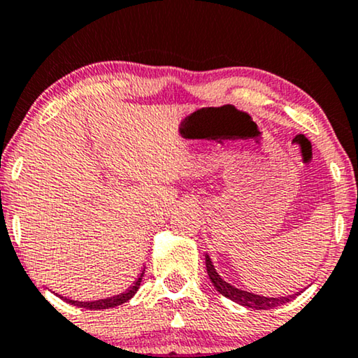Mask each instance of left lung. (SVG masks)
I'll use <instances>...</instances> for the list:
<instances>
[{"label":"left lung","mask_w":358,"mask_h":358,"mask_svg":"<svg viewBox=\"0 0 358 358\" xmlns=\"http://www.w3.org/2000/svg\"><path fill=\"white\" fill-rule=\"evenodd\" d=\"M205 264H206V272H208V277H210V280H212L213 287L217 288V290L220 292L223 296L230 299L231 302L243 305V307H248L253 310H268V308L280 307V305L290 302V300H294L295 296L299 295V292H296V294H294V295L278 296V299H273V296H262V295L250 294V292L240 290V288H236L234 285H230L228 282H225V280H223L220 275L217 273V270H215V266L208 255H205Z\"/></svg>","instance_id":"8db88e82"}]
</instances>
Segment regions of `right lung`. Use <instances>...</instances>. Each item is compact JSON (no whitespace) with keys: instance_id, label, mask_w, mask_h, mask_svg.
I'll use <instances>...</instances> for the list:
<instances>
[{"instance_id":"1","label":"right lung","mask_w":358,"mask_h":358,"mask_svg":"<svg viewBox=\"0 0 358 358\" xmlns=\"http://www.w3.org/2000/svg\"><path fill=\"white\" fill-rule=\"evenodd\" d=\"M143 273L145 270H141L140 277L136 278V282L133 283V285L128 288L127 292H123V294L120 295H115V296H110V299H101V300H96V302H78V300H70V299H62L66 300L68 303L71 305H76V307H81V308H88V310H105V308H113V307H118V305H122L124 302H128V300L131 299L133 295L136 294L138 288H140V283H141V278H143Z\"/></svg>"}]
</instances>
